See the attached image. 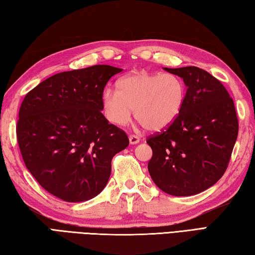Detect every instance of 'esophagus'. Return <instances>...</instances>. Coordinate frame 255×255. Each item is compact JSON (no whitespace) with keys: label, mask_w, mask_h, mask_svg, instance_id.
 <instances>
[{"label":"esophagus","mask_w":255,"mask_h":255,"mask_svg":"<svg viewBox=\"0 0 255 255\" xmlns=\"http://www.w3.org/2000/svg\"><path fill=\"white\" fill-rule=\"evenodd\" d=\"M128 140H129V143H131V144H136V143L140 142V137L135 135V134H131V135L128 136Z\"/></svg>","instance_id":"34e87169"}]
</instances>
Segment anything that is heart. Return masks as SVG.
<instances>
[{
    "label": "heart",
    "instance_id": "heart-1",
    "mask_svg": "<svg viewBox=\"0 0 255 255\" xmlns=\"http://www.w3.org/2000/svg\"><path fill=\"white\" fill-rule=\"evenodd\" d=\"M185 85L171 73L137 71L118 82V91L104 90L102 105L105 117L114 126H127L134 117L148 131H161L175 121L183 108Z\"/></svg>",
    "mask_w": 255,
    "mask_h": 255
}]
</instances>
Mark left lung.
Instances as JSON below:
<instances>
[{"mask_svg":"<svg viewBox=\"0 0 255 255\" xmlns=\"http://www.w3.org/2000/svg\"><path fill=\"white\" fill-rule=\"evenodd\" d=\"M183 79L186 93L177 119L148 136L147 169L157 187L174 196L205 191L222 177L239 132L232 98L223 84L196 66L167 69Z\"/></svg>","mask_w":255,"mask_h":255,"instance_id":"obj_1","label":"left lung"}]
</instances>
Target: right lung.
Instances as JSON below:
<instances>
[{"instance_id": "right-lung-1", "label": "right lung", "mask_w": 255, "mask_h": 255, "mask_svg": "<svg viewBox=\"0 0 255 255\" xmlns=\"http://www.w3.org/2000/svg\"><path fill=\"white\" fill-rule=\"evenodd\" d=\"M122 69L111 65L61 72L28 92L21 104L17 143L27 170L65 202L101 193L111 162L128 145L123 129L102 114L105 85Z\"/></svg>"}]
</instances>
